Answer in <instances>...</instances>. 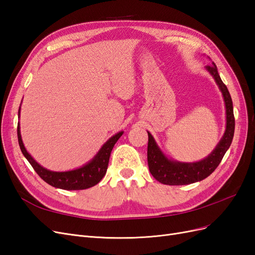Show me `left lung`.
Wrapping results in <instances>:
<instances>
[{"label": "left lung", "instance_id": "1", "mask_svg": "<svg viewBox=\"0 0 255 255\" xmlns=\"http://www.w3.org/2000/svg\"><path fill=\"white\" fill-rule=\"evenodd\" d=\"M206 70L212 74L214 80L217 83L220 91L222 92L223 100L226 104L227 127L221 140L216 145L214 151L204 159L196 161V163H181L169 159L165 154L160 151L158 145L154 140L153 136L148 132V165L151 174L155 180L165 185H187L195 182L204 180L214 172L218 167L220 161L225 156L226 152L230 148L233 140L235 129V118L233 113V102L231 99L230 92L227 86L221 81L217 67L206 66Z\"/></svg>", "mask_w": 255, "mask_h": 255}]
</instances>
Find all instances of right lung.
Returning <instances> with one entry per match:
<instances>
[{
	"mask_svg": "<svg viewBox=\"0 0 255 255\" xmlns=\"http://www.w3.org/2000/svg\"><path fill=\"white\" fill-rule=\"evenodd\" d=\"M19 117H20V109H19ZM17 130H18V141H19L21 152L28 160V163L32 165L37 174L39 175L44 182L50 184L51 186L55 188L65 189V190L87 189L95 186V185H97L100 181H101L106 173L107 166H109V161H110L111 152L114 148V145L123 134V132H119L117 134H115L114 136H112L110 139L103 144L102 148L100 149V151L97 153V155L86 165H84L81 168L75 169V170L56 172V171H51V170H48V169L43 168L29 155L22 141L21 133H20V123H18Z\"/></svg>",
	"mask_w": 255,
	"mask_h": 255,
	"instance_id": "obj_1",
	"label": "right lung"
}]
</instances>
